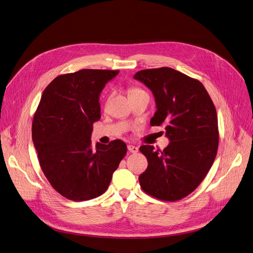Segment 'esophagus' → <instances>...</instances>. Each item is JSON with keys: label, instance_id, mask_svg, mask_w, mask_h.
Wrapping results in <instances>:
<instances>
[{"label": "esophagus", "instance_id": "esophagus-1", "mask_svg": "<svg viewBox=\"0 0 253 253\" xmlns=\"http://www.w3.org/2000/svg\"><path fill=\"white\" fill-rule=\"evenodd\" d=\"M127 148H128V151L131 152V153H136L137 151H138V148H137V147L134 146V145H131V144H129V145L127 146Z\"/></svg>", "mask_w": 253, "mask_h": 253}]
</instances>
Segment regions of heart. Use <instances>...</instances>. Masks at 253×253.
I'll list each match as a JSON object with an SVG mask.
<instances>
[{"mask_svg": "<svg viewBox=\"0 0 253 253\" xmlns=\"http://www.w3.org/2000/svg\"><path fill=\"white\" fill-rule=\"evenodd\" d=\"M139 91H142V89L141 88H139V87H130L129 88V90H128V93H129V96L130 95H132V94H136V93H139Z\"/></svg>", "mask_w": 253, "mask_h": 253, "instance_id": "heart-1", "label": "heart"}]
</instances>
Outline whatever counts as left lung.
Instances as JSON below:
<instances>
[{"label":"left lung","instance_id":"1","mask_svg":"<svg viewBox=\"0 0 253 253\" xmlns=\"http://www.w3.org/2000/svg\"><path fill=\"white\" fill-rule=\"evenodd\" d=\"M134 78L154 95L151 126L164 125L170 142L164 150L142 145L148 167L140 174L142 190L168 202L193 193L210 170L219 144L215 105L203 84L170 67L143 70Z\"/></svg>","mask_w":253,"mask_h":253}]
</instances>
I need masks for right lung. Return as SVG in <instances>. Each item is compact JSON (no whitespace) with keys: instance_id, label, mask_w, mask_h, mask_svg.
<instances>
[{"instance_id":"obj_1","label":"right lung","mask_w":253,"mask_h":253,"mask_svg":"<svg viewBox=\"0 0 253 253\" xmlns=\"http://www.w3.org/2000/svg\"><path fill=\"white\" fill-rule=\"evenodd\" d=\"M119 74L82 70L56 77L45 87L32 121L40 168L52 188L81 202L103 195L127 153L119 139L91 144L93 123L101 118L99 96Z\"/></svg>"}]
</instances>
